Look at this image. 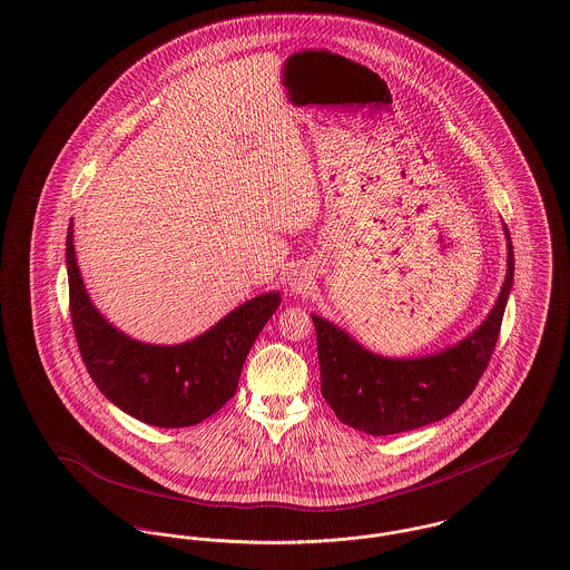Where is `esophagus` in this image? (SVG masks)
Returning a JSON list of instances; mask_svg holds the SVG:
<instances>
[{"mask_svg":"<svg viewBox=\"0 0 570 570\" xmlns=\"http://www.w3.org/2000/svg\"><path fill=\"white\" fill-rule=\"evenodd\" d=\"M291 291L295 295H302V297H307L314 291V273H312V268L302 267L299 271H295V275L291 277Z\"/></svg>","mask_w":570,"mask_h":570,"instance_id":"esophagus-1","label":"esophagus"}]
</instances>
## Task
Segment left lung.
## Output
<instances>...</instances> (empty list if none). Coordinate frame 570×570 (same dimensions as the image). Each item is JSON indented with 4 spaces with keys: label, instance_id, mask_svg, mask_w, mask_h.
<instances>
[{
    "label": "left lung",
    "instance_id": "left-lung-1",
    "mask_svg": "<svg viewBox=\"0 0 570 570\" xmlns=\"http://www.w3.org/2000/svg\"><path fill=\"white\" fill-rule=\"evenodd\" d=\"M505 235V279L489 316L456 344L422 357H383L332 321L312 314L318 342L321 392L340 422L368 435H396L454 413L489 366L514 279V252Z\"/></svg>",
    "mask_w": 570,
    "mask_h": 570
}]
</instances>
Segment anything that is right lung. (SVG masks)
Segmentation results:
<instances>
[{
    "mask_svg": "<svg viewBox=\"0 0 570 570\" xmlns=\"http://www.w3.org/2000/svg\"><path fill=\"white\" fill-rule=\"evenodd\" d=\"M68 297L81 360L107 401L159 429L200 424L235 396L243 364L282 297L240 303L217 325L183 344H148L118 332L90 299L67 235Z\"/></svg>",
    "mask_w": 570,
    "mask_h": 570,
    "instance_id": "add662e5",
    "label": "right lung"
}]
</instances>
